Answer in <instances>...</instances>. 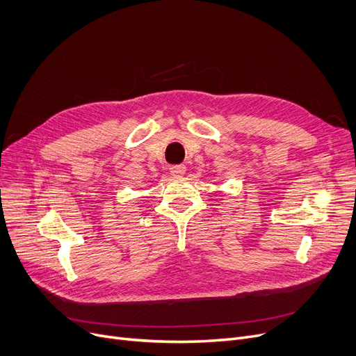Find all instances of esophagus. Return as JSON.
<instances>
[{
	"label": "esophagus",
	"instance_id": "34e87169",
	"mask_svg": "<svg viewBox=\"0 0 356 356\" xmlns=\"http://www.w3.org/2000/svg\"><path fill=\"white\" fill-rule=\"evenodd\" d=\"M184 173H186V165L184 164L170 165V175L172 176H183Z\"/></svg>",
	"mask_w": 356,
	"mask_h": 356
}]
</instances>
